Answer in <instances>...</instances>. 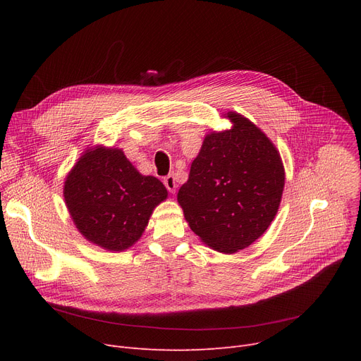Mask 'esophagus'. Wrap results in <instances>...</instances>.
Returning <instances> with one entry per match:
<instances>
[{"instance_id": "esophagus-1", "label": "esophagus", "mask_w": 361, "mask_h": 361, "mask_svg": "<svg viewBox=\"0 0 361 361\" xmlns=\"http://www.w3.org/2000/svg\"><path fill=\"white\" fill-rule=\"evenodd\" d=\"M164 184H165V187H166V190L169 192V193H176V190H177V180H176V177L173 176V174H169V176H166L165 178H164Z\"/></svg>"}]
</instances>
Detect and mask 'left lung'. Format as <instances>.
<instances>
[{
	"label": "left lung",
	"mask_w": 361,
	"mask_h": 361,
	"mask_svg": "<svg viewBox=\"0 0 361 361\" xmlns=\"http://www.w3.org/2000/svg\"><path fill=\"white\" fill-rule=\"evenodd\" d=\"M231 128L207 133L177 200L192 231L211 249L233 255L269 228L286 169L272 140L235 111Z\"/></svg>",
	"instance_id": "left-lung-1"
}]
</instances>
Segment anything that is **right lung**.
Returning a JSON list of instances; mask_svg holds the SVG:
<instances>
[{
	"mask_svg": "<svg viewBox=\"0 0 361 361\" xmlns=\"http://www.w3.org/2000/svg\"><path fill=\"white\" fill-rule=\"evenodd\" d=\"M64 202L79 233L106 252H124L145 233L168 197L154 176H142L123 149L89 146L64 181Z\"/></svg>",
	"mask_w": 361,
	"mask_h": 361,
	"instance_id": "right-lung-1",
	"label": "right lung"
}]
</instances>
